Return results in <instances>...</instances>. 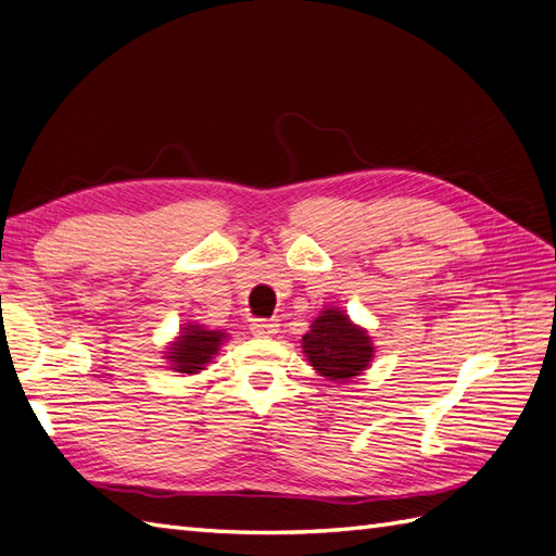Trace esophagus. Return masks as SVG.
<instances>
[{
  "label": "esophagus",
  "mask_w": 556,
  "mask_h": 556,
  "mask_svg": "<svg viewBox=\"0 0 556 556\" xmlns=\"http://www.w3.org/2000/svg\"><path fill=\"white\" fill-rule=\"evenodd\" d=\"M277 329H279V325H277L275 319H253L251 321V333H253V337H257V339L275 337Z\"/></svg>",
  "instance_id": "34e87169"
}]
</instances>
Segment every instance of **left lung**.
<instances>
[{"label":"left lung","mask_w":556,"mask_h":556,"mask_svg":"<svg viewBox=\"0 0 556 556\" xmlns=\"http://www.w3.org/2000/svg\"><path fill=\"white\" fill-rule=\"evenodd\" d=\"M303 353L319 377L343 383L369 367L374 345L369 333L353 325L343 309L327 307L303 337Z\"/></svg>","instance_id":"8db88e82"}]
</instances>
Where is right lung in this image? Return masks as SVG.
<instances>
[{"label":"right lung","mask_w":556,"mask_h":556,"mask_svg":"<svg viewBox=\"0 0 556 556\" xmlns=\"http://www.w3.org/2000/svg\"><path fill=\"white\" fill-rule=\"evenodd\" d=\"M225 331H211L201 325H187L179 337L165 351V357L170 359V369L182 374H197L211 363V357L217 355L219 345L225 341Z\"/></svg>","instance_id":"obj_1"}]
</instances>
